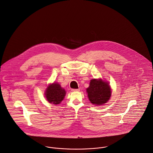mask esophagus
I'll list each match as a JSON object with an SVG mask.
<instances>
[{"instance_id": "34e87169", "label": "esophagus", "mask_w": 153, "mask_h": 153, "mask_svg": "<svg viewBox=\"0 0 153 153\" xmlns=\"http://www.w3.org/2000/svg\"><path fill=\"white\" fill-rule=\"evenodd\" d=\"M79 90H80L79 89H72V90H71L72 91H74V92H75V91H79Z\"/></svg>"}]
</instances>
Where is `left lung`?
Instances as JSON below:
<instances>
[{
    "instance_id": "left-lung-1",
    "label": "left lung",
    "mask_w": 153,
    "mask_h": 153,
    "mask_svg": "<svg viewBox=\"0 0 153 153\" xmlns=\"http://www.w3.org/2000/svg\"><path fill=\"white\" fill-rule=\"evenodd\" d=\"M108 84L102 79H93L90 81L87 92L88 99L93 104L101 105L108 101L111 94L110 86Z\"/></svg>"
}]
</instances>
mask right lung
Masks as SVG:
<instances>
[{
	"label": "right lung",
	"mask_w": 153,
	"mask_h": 153,
	"mask_svg": "<svg viewBox=\"0 0 153 153\" xmlns=\"http://www.w3.org/2000/svg\"><path fill=\"white\" fill-rule=\"evenodd\" d=\"M66 91L57 82L50 84L46 90L45 96L47 100L53 104H59L63 100Z\"/></svg>",
	"instance_id": "obj_1"
}]
</instances>
